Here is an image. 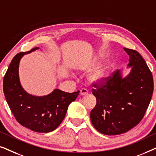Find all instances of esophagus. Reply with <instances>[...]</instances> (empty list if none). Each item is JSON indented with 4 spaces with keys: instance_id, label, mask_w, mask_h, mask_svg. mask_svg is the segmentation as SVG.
<instances>
[{
    "instance_id": "1",
    "label": "esophagus",
    "mask_w": 156,
    "mask_h": 156,
    "mask_svg": "<svg viewBox=\"0 0 156 156\" xmlns=\"http://www.w3.org/2000/svg\"><path fill=\"white\" fill-rule=\"evenodd\" d=\"M87 94H88V91H87V89L82 88V89L80 90V94L82 95V96H84V95Z\"/></svg>"
}]
</instances>
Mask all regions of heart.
Returning a JSON list of instances; mask_svg holds the SVG:
<instances>
[{
  "label": "heart",
  "instance_id": "heart-1",
  "mask_svg": "<svg viewBox=\"0 0 156 156\" xmlns=\"http://www.w3.org/2000/svg\"><path fill=\"white\" fill-rule=\"evenodd\" d=\"M108 75H109L108 69L107 67H104L96 70L95 72L91 73L89 75V80L93 82L102 84L106 82L108 77Z\"/></svg>",
  "mask_w": 156,
  "mask_h": 156
}]
</instances>
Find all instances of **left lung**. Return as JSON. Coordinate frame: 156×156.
Returning a JSON list of instances; mask_svg holds the SVG:
<instances>
[{
	"instance_id": "left-lung-1",
	"label": "left lung",
	"mask_w": 156,
	"mask_h": 156,
	"mask_svg": "<svg viewBox=\"0 0 156 156\" xmlns=\"http://www.w3.org/2000/svg\"><path fill=\"white\" fill-rule=\"evenodd\" d=\"M129 55L131 73L121 79L116 70L102 84L94 82L97 104L91 111L94 127L105 135H119L138 125L144 118L153 92V78L136 50L123 48Z\"/></svg>"
}]
</instances>
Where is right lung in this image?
Segmentation results:
<instances>
[{
  "label": "right lung",
  "instance_id": "obj_1",
  "mask_svg": "<svg viewBox=\"0 0 156 156\" xmlns=\"http://www.w3.org/2000/svg\"><path fill=\"white\" fill-rule=\"evenodd\" d=\"M27 52L18 53L12 59L3 78V92L16 121L23 126L40 133H48L59 126L68 106L75 101L80 91L67 93L55 89L45 97H33L25 92L18 76L19 62Z\"/></svg>",
  "mask_w": 156,
  "mask_h": 156
}]
</instances>
